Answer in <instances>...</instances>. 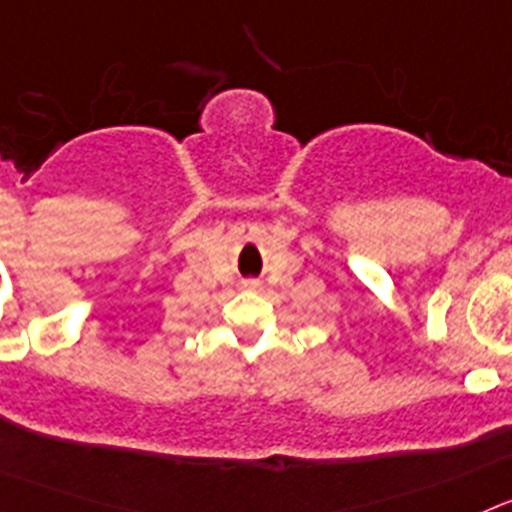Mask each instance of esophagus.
Here are the masks:
<instances>
[{"instance_id":"obj_1","label":"esophagus","mask_w":512,"mask_h":512,"mask_svg":"<svg viewBox=\"0 0 512 512\" xmlns=\"http://www.w3.org/2000/svg\"><path fill=\"white\" fill-rule=\"evenodd\" d=\"M247 288H257V283L250 281V283H247Z\"/></svg>"}]
</instances>
